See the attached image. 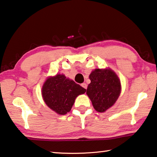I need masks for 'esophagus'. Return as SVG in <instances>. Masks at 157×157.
<instances>
[{
    "label": "esophagus",
    "instance_id": "esophagus-1",
    "mask_svg": "<svg viewBox=\"0 0 157 157\" xmlns=\"http://www.w3.org/2000/svg\"><path fill=\"white\" fill-rule=\"evenodd\" d=\"M81 86H82L84 89H86V88H87V84H86V83H82V84H81Z\"/></svg>",
    "mask_w": 157,
    "mask_h": 157
}]
</instances>
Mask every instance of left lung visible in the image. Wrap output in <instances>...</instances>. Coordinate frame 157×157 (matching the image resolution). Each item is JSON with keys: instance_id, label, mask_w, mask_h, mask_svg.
I'll return each instance as SVG.
<instances>
[{"instance_id": "obj_1", "label": "left lung", "mask_w": 157, "mask_h": 157, "mask_svg": "<svg viewBox=\"0 0 157 157\" xmlns=\"http://www.w3.org/2000/svg\"><path fill=\"white\" fill-rule=\"evenodd\" d=\"M91 83L86 94L97 112L104 113L113 106L121 93V82L110 68H96L89 75Z\"/></svg>"}]
</instances>
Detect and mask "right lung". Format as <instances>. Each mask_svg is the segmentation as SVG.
Wrapping results in <instances>:
<instances>
[{"instance_id": "1", "label": "right lung", "mask_w": 157, "mask_h": 157, "mask_svg": "<svg viewBox=\"0 0 157 157\" xmlns=\"http://www.w3.org/2000/svg\"><path fill=\"white\" fill-rule=\"evenodd\" d=\"M85 92V89L63 74L49 77L42 88V96L46 105L61 115L69 113L75 98Z\"/></svg>"}]
</instances>
